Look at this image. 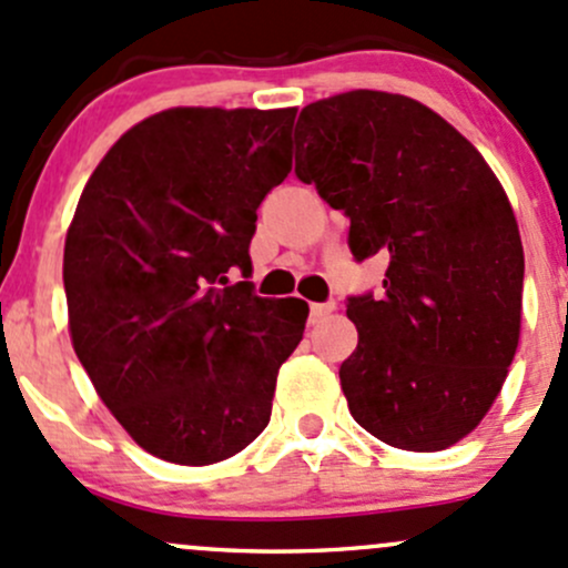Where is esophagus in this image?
<instances>
[{
	"label": "esophagus",
	"instance_id": "obj_1",
	"mask_svg": "<svg viewBox=\"0 0 568 568\" xmlns=\"http://www.w3.org/2000/svg\"><path fill=\"white\" fill-rule=\"evenodd\" d=\"M334 310V302H324V304H310V324H321V321L326 318V315H329Z\"/></svg>",
	"mask_w": 568,
	"mask_h": 568
}]
</instances>
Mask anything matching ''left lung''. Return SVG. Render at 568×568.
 <instances>
[{
  "label": "left lung",
  "mask_w": 568,
  "mask_h": 568,
  "mask_svg": "<svg viewBox=\"0 0 568 568\" xmlns=\"http://www.w3.org/2000/svg\"><path fill=\"white\" fill-rule=\"evenodd\" d=\"M296 176L351 217L384 296L348 300V410L384 444L440 452L474 433L517 354L525 255L506 190L463 133L405 94L354 89L296 122ZM303 160H298V149Z\"/></svg>",
  "instance_id": "1"
}]
</instances>
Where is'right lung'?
<instances>
[{
    "instance_id": "obj_1",
    "label": "right lung",
    "mask_w": 568,
    "mask_h": 568,
    "mask_svg": "<svg viewBox=\"0 0 568 568\" xmlns=\"http://www.w3.org/2000/svg\"><path fill=\"white\" fill-rule=\"evenodd\" d=\"M296 109H169L100 160L64 239L68 329L94 392L149 455L212 465L272 416L307 302L255 296V209L291 171Z\"/></svg>"
}]
</instances>
